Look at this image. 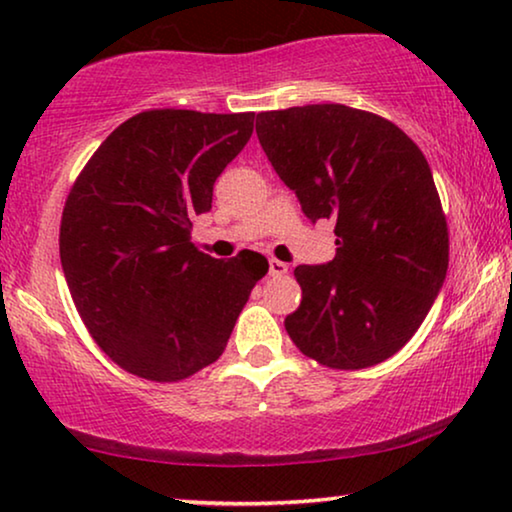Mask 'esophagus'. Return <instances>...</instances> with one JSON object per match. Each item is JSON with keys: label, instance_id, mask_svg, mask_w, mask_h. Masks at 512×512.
<instances>
[{"label": "esophagus", "instance_id": "esophagus-1", "mask_svg": "<svg viewBox=\"0 0 512 512\" xmlns=\"http://www.w3.org/2000/svg\"><path fill=\"white\" fill-rule=\"evenodd\" d=\"M289 272V265L284 261H277V258H270V275L272 277H284Z\"/></svg>", "mask_w": 512, "mask_h": 512}]
</instances>
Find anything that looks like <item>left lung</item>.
I'll use <instances>...</instances> for the list:
<instances>
[{
	"instance_id": "1",
	"label": "left lung",
	"mask_w": 512,
	"mask_h": 512,
	"mask_svg": "<svg viewBox=\"0 0 512 512\" xmlns=\"http://www.w3.org/2000/svg\"><path fill=\"white\" fill-rule=\"evenodd\" d=\"M256 135L305 216L335 223V258L293 270L303 300L284 319L321 366L394 356L443 289L450 233L419 146L387 118L345 104L261 111Z\"/></svg>"
}]
</instances>
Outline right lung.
Returning a JSON list of instances; mask_svg holds the SVG:
<instances>
[{
    "label": "right lung",
    "mask_w": 512,
    "mask_h": 512,
    "mask_svg": "<svg viewBox=\"0 0 512 512\" xmlns=\"http://www.w3.org/2000/svg\"><path fill=\"white\" fill-rule=\"evenodd\" d=\"M254 111L151 109L93 153L60 221V261L83 324L128 373L179 382L223 354L268 261H219L191 242L214 181L249 142Z\"/></svg>",
    "instance_id": "1"
}]
</instances>
